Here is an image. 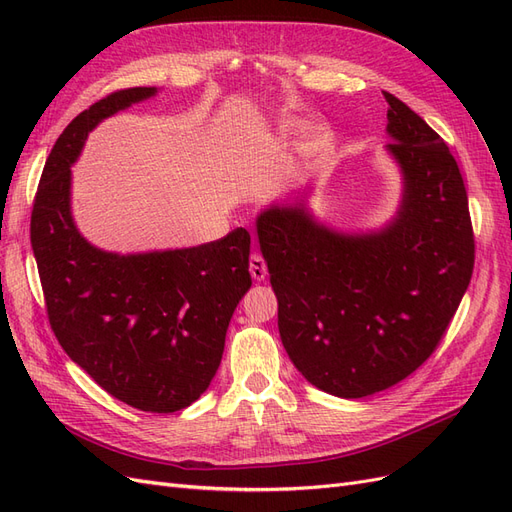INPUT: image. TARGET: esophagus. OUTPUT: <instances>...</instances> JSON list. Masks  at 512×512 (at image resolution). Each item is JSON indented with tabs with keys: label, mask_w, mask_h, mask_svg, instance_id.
I'll return each instance as SVG.
<instances>
[{
	"label": "esophagus",
	"mask_w": 512,
	"mask_h": 512,
	"mask_svg": "<svg viewBox=\"0 0 512 512\" xmlns=\"http://www.w3.org/2000/svg\"><path fill=\"white\" fill-rule=\"evenodd\" d=\"M250 273L256 282H262L267 277V262L260 254L250 256Z\"/></svg>",
	"instance_id": "esophagus-1"
}]
</instances>
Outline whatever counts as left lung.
I'll return each instance as SVG.
<instances>
[{
  "label": "left lung",
  "instance_id": "left-lung-1",
  "mask_svg": "<svg viewBox=\"0 0 512 512\" xmlns=\"http://www.w3.org/2000/svg\"><path fill=\"white\" fill-rule=\"evenodd\" d=\"M389 104L386 145L404 170L395 222L346 237L305 209L258 215L282 344L305 380L356 399L389 389L438 348L474 271V230L457 160L410 106Z\"/></svg>",
  "mask_w": 512,
  "mask_h": 512
}]
</instances>
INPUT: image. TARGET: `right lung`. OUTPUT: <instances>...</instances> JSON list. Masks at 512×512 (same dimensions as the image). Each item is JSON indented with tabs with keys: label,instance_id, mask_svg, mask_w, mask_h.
<instances>
[{
	"label": "right lung",
	"instance_id": "1",
	"mask_svg": "<svg viewBox=\"0 0 512 512\" xmlns=\"http://www.w3.org/2000/svg\"><path fill=\"white\" fill-rule=\"evenodd\" d=\"M153 87L108 94L76 115L46 158L32 247L46 316L61 348L102 389L136 410L168 414L207 391L228 322L247 288L250 232L188 250L119 256L96 250L70 215V166L89 130Z\"/></svg>",
	"mask_w": 512,
	"mask_h": 512
}]
</instances>
